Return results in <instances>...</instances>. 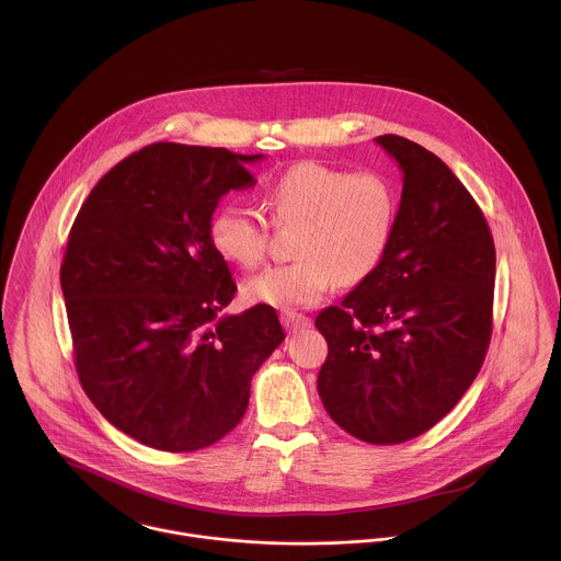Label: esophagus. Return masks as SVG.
Wrapping results in <instances>:
<instances>
[{"mask_svg":"<svg viewBox=\"0 0 561 561\" xmlns=\"http://www.w3.org/2000/svg\"><path fill=\"white\" fill-rule=\"evenodd\" d=\"M280 320H283V325H285V330H287V332H298V330H305V328H309V325H311V320H309L307 316H302V313H294V311L283 313V316H280Z\"/></svg>","mask_w":561,"mask_h":561,"instance_id":"34e87169","label":"esophagus"}]
</instances>
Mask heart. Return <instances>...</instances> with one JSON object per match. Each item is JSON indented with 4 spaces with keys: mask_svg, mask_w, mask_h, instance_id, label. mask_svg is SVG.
Here are the masks:
<instances>
[{
    "mask_svg": "<svg viewBox=\"0 0 561 561\" xmlns=\"http://www.w3.org/2000/svg\"><path fill=\"white\" fill-rule=\"evenodd\" d=\"M274 227H296V261L274 265L243 285V298L274 309L313 307L339 285H358L380 265L393 236L398 198L378 172H345L323 161H298L261 192ZM214 250L240 267H256L270 248L267 225L238 203L209 222Z\"/></svg>",
    "mask_w": 561,
    "mask_h": 561,
    "instance_id": "1",
    "label": "heart"
}]
</instances>
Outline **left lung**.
I'll list each match as a JSON object with an SVG mask.
<instances>
[{
	"instance_id": "left-lung-1",
	"label": "left lung",
	"mask_w": 561,
	"mask_h": 561,
	"mask_svg": "<svg viewBox=\"0 0 561 561\" xmlns=\"http://www.w3.org/2000/svg\"><path fill=\"white\" fill-rule=\"evenodd\" d=\"M376 142L403 172L387 252L316 325L325 412L347 434L398 445L434 427L473 385L488 352L494 241L449 165L401 136Z\"/></svg>"
}]
</instances>
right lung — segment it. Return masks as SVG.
Returning <instances> with one entry per match:
<instances>
[{"label":"right lung","mask_w":561,"mask_h":561,"mask_svg":"<svg viewBox=\"0 0 561 561\" xmlns=\"http://www.w3.org/2000/svg\"><path fill=\"white\" fill-rule=\"evenodd\" d=\"M263 156L156 142L88 194L60 285L85 396L121 432L160 451H196L243 416L250 380L283 343L256 305L222 313L238 285L209 240L225 194L254 185Z\"/></svg>","instance_id":"add662e5"}]
</instances>
